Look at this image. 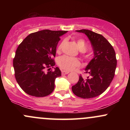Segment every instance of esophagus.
Here are the masks:
<instances>
[{"mask_svg":"<svg viewBox=\"0 0 130 130\" xmlns=\"http://www.w3.org/2000/svg\"><path fill=\"white\" fill-rule=\"evenodd\" d=\"M68 73H69V72H68V71H62V75H64V74H68Z\"/></svg>","mask_w":130,"mask_h":130,"instance_id":"34e87169","label":"esophagus"}]
</instances>
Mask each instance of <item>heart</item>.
<instances>
[{"mask_svg": "<svg viewBox=\"0 0 130 130\" xmlns=\"http://www.w3.org/2000/svg\"><path fill=\"white\" fill-rule=\"evenodd\" d=\"M77 44L79 50L81 52H85L87 50V44L84 40L79 39L77 40ZM62 47V44H60L58 47L57 51H60ZM57 63L59 66L62 69L67 71H71L74 68L80 66V61L78 59L75 57H71L66 55H64L60 57L58 59Z\"/></svg>", "mask_w": 130, "mask_h": 130, "instance_id": "1", "label": "heart"}]
</instances>
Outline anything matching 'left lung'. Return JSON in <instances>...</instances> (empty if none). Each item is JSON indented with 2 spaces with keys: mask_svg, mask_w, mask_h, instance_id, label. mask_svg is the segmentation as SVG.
<instances>
[{
  "mask_svg": "<svg viewBox=\"0 0 130 130\" xmlns=\"http://www.w3.org/2000/svg\"><path fill=\"white\" fill-rule=\"evenodd\" d=\"M87 35L93 50L94 57L85 68L86 79L79 76L76 84L72 86L75 95L91 98L101 95L108 89L115 75L117 59L112 46L100 34L89 30H76Z\"/></svg>",
  "mask_w": 130,
  "mask_h": 130,
  "instance_id": "8db88e82",
  "label": "left lung"
}]
</instances>
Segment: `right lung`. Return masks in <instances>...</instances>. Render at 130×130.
I'll use <instances>...</instances> for the list:
<instances>
[{
  "mask_svg": "<svg viewBox=\"0 0 130 130\" xmlns=\"http://www.w3.org/2000/svg\"><path fill=\"white\" fill-rule=\"evenodd\" d=\"M67 31L43 30L32 33L18 46L13 59L14 76L20 87L31 96L43 97L55 87V79L61 76L54 57L60 37ZM48 68L45 73L44 69Z\"/></svg>",
  "mask_w": 130,
  "mask_h": 130,
  "instance_id": "right-lung-1",
  "label": "right lung"
}]
</instances>
